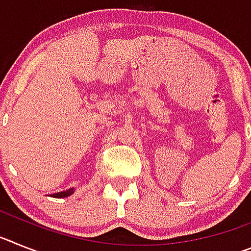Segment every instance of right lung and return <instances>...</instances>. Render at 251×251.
<instances>
[{"mask_svg": "<svg viewBox=\"0 0 251 251\" xmlns=\"http://www.w3.org/2000/svg\"><path fill=\"white\" fill-rule=\"evenodd\" d=\"M74 188H69V190H66V191H61V192H57V194H54L52 195V197H56V199H63V197H68L70 196V195L74 194Z\"/></svg>", "mask_w": 251, "mask_h": 251, "instance_id": "1", "label": "right lung"}]
</instances>
